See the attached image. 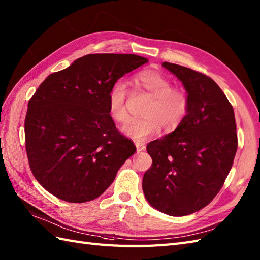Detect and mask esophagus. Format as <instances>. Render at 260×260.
<instances>
[{
    "label": "esophagus",
    "mask_w": 260,
    "mask_h": 260,
    "mask_svg": "<svg viewBox=\"0 0 260 260\" xmlns=\"http://www.w3.org/2000/svg\"><path fill=\"white\" fill-rule=\"evenodd\" d=\"M135 144H136V148H137V151H138V152H141V151H144V150H145V144H144L143 142L137 141Z\"/></svg>",
    "instance_id": "1"
}]
</instances>
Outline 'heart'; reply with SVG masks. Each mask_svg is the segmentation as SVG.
<instances>
[{"mask_svg":"<svg viewBox=\"0 0 260 260\" xmlns=\"http://www.w3.org/2000/svg\"><path fill=\"white\" fill-rule=\"evenodd\" d=\"M137 84L150 92L153 100L145 112L148 117L143 119H131L122 126V132L129 138L144 141L156 134L161 128L173 131L183 122L189 109L187 93L172 88L171 81L157 71H143L136 77ZM126 87L123 81L112 85L108 93V110L111 118L117 122H124L128 118L125 108Z\"/></svg>","mask_w":260,"mask_h":260,"instance_id":"obj_1","label":"heart"}]
</instances>
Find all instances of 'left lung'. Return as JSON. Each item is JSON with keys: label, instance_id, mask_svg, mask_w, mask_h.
I'll return each instance as SVG.
<instances>
[{"label": "left lung", "instance_id": "obj_1", "mask_svg": "<svg viewBox=\"0 0 260 260\" xmlns=\"http://www.w3.org/2000/svg\"><path fill=\"white\" fill-rule=\"evenodd\" d=\"M162 66L182 81L189 109L173 132L148 144L152 166L142 188L155 210L185 216L210 204L230 173L237 150L235 115L208 76L167 61Z\"/></svg>", "mask_w": 260, "mask_h": 260}]
</instances>
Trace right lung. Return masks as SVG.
Wrapping results in <instances>:
<instances>
[{"label":"right lung","mask_w":260,"mask_h":260,"mask_svg":"<svg viewBox=\"0 0 260 260\" xmlns=\"http://www.w3.org/2000/svg\"><path fill=\"white\" fill-rule=\"evenodd\" d=\"M148 59L89 54L50 74L28 101L25 147L40 184L62 201L85 203L103 194L136 152L108 110L115 82Z\"/></svg>","instance_id":"1"}]
</instances>
